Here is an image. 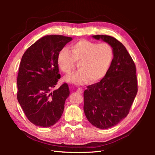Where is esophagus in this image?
Wrapping results in <instances>:
<instances>
[{
	"label": "esophagus",
	"mask_w": 155,
	"mask_h": 155,
	"mask_svg": "<svg viewBox=\"0 0 155 155\" xmlns=\"http://www.w3.org/2000/svg\"><path fill=\"white\" fill-rule=\"evenodd\" d=\"M76 92H77V93H78V94H82V93L83 92V91L82 88H80V87L78 88L77 91H76Z\"/></svg>",
	"instance_id": "34e87169"
}]
</instances>
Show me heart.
Listing matches in <instances>:
<instances>
[{
  "label": "heart",
  "instance_id": "heart-1",
  "mask_svg": "<svg viewBox=\"0 0 155 155\" xmlns=\"http://www.w3.org/2000/svg\"><path fill=\"white\" fill-rule=\"evenodd\" d=\"M61 49L57 56L59 69L68 74L79 63L78 71L67 75L64 80L75 85H83L91 80L96 83L104 78L111 66L114 51L108 43L97 44L85 39L79 41L70 46Z\"/></svg>",
  "mask_w": 155,
  "mask_h": 155
}]
</instances>
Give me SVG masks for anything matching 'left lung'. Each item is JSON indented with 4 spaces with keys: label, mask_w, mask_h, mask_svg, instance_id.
<instances>
[{
    "label": "left lung",
    "mask_w": 155,
    "mask_h": 155,
    "mask_svg": "<svg viewBox=\"0 0 155 155\" xmlns=\"http://www.w3.org/2000/svg\"><path fill=\"white\" fill-rule=\"evenodd\" d=\"M110 45L114 59L106 76L84 91L85 114L92 125L101 129L112 127L129 114L138 92L136 66L125 46L109 35L92 36Z\"/></svg>",
    "instance_id": "obj_1"
}]
</instances>
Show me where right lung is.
Masks as SVG:
<instances>
[{
    "label": "right lung",
    "instance_id": "right-lung-1",
    "mask_svg": "<svg viewBox=\"0 0 155 155\" xmlns=\"http://www.w3.org/2000/svg\"><path fill=\"white\" fill-rule=\"evenodd\" d=\"M72 37L46 35L23 54L17 76V100L30 122L49 127L61 117L69 96L67 83L51 92L61 78L57 56Z\"/></svg>",
    "mask_w": 155,
    "mask_h": 155
}]
</instances>
